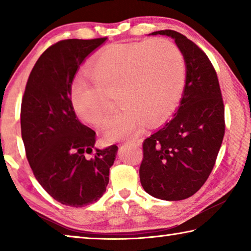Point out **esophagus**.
<instances>
[{
	"instance_id": "34e87169",
	"label": "esophagus",
	"mask_w": 251,
	"mask_h": 251,
	"mask_svg": "<svg viewBox=\"0 0 251 251\" xmlns=\"http://www.w3.org/2000/svg\"><path fill=\"white\" fill-rule=\"evenodd\" d=\"M125 144H133V145L138 146V145H139V139H136V138H129V139H127V141L125 142Z\"/></svg>"
}]
</instances>
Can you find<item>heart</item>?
<instances>
[{"mask_svg": "<svg viewBox=\"0 0 251 251\" xmlns=\"http://www.w3.org/2000/svg\"><path fill=\"white\" fill-rule=\"evenodd\" d=\"M93 79L77 77L71 88L75 113L84 122L100 126L110 113L108 95H116L122 108L105 127L115 141L137 134L145 121L157 125L179 103L186 79L185 58L166 39L104 49L91 65Z\"/></svg>", "mask_w": 251, "mask_h": 251, "instance_id": "heart-1", "label": "heart"}]
</instances>
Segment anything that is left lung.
I'll return each mask as SVG.
<instances>
[{"mask_svg": "<svg viewBox=\"0 0 251 251\" xmlns=\"http://www.w3.org/2000/svg\"><path fill=\"white\" fill-rule=\"evenodd\" d=\"M175 40L186 63V85L173 120L143 143L141 184L152 197L182 201L209 177L225 135V107L206 53L173 29L152 32Z\"/></svg>", "mask_w": 251, "mask_h": 251, "instance_id": "left-lung-1", "label": "left lung"}]
</instances>
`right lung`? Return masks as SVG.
I'll return each mask as SVG.
<instances>
[{
	"instance_id": "right-lung-1",
	"label": "right lung",
	"mask_w": 251,
	"mask_h": 251,
	"mask_svg": "<svg viewBox=\"0 0 251 251\" xmlns=\"http://www.w3.org/2000/svg\"><path fill=\"white\" fill-rule=\"evenodd\" d=\"M107 37L63 40L45 50L28 76L21 133L34 176L55 201L84 207L99 201L118 147L95 148L96 134L78 121L71 88L79 65Z\"/></svg>"
}]
</instances>
